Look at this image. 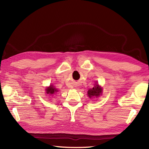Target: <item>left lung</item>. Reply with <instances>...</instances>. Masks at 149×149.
Returning a JSON list of instances; mask_svg holds the SVG:
<instances>
[{"label":"left lung","instance_id":"obj_1","mask_svg":"<svg viewBox=\"0 0 149 149\" xmlns=\"http://www.w3.org/2000/svg\"><path fill=\"white\" fill-rule=\"evenodd\" d=\"M102 93V88L99 86V84H95L93 88L88 90V96L90 98L98 97Z\"/></svg>","mask_w":149,"mask_h":149}]
</instances>
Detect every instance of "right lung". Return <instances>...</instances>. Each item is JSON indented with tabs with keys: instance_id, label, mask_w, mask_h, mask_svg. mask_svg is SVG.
<instances>
[{
	"instance_id": "right-lung-1",
	"label": "right lung",
	"mask_w": 149,
	"mask_h": 149,
	"mask_svg": "<svg viewBox=\"0 0 149 149\" xmlns=\"http://www.w3.org/2000/svg\"><path fill=\"white\" fill-rule=\"evenodd\" d=\"M46 93L49 95H52L53 94L56 93L58 92V89H56L55 86H54L53 85H50L49 87H47L46 89Z\"/></svg>"
}]
</instances>
